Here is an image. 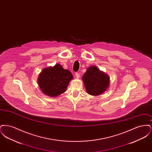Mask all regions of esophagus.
Segmentation results:
<instances>
[{
  "mask_svg": "<svg viewBox=\"0 0 152 152\" xmlns=\"http://www.w3.org/2000/svg\"><path fill=\"white\" fill-rule=\"evenodd\" d=\"M75 76L77 78H79L80 77V74L78 72H76L75 73Z\"/></svg>",
  "mask_w": 152,
  "mask_h": 152,
  "instance_id": "1",
  "label": "esophagus"
}]
</instances>
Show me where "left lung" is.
I'll return each mask as SVG.
<instances>
[{
	"label": "left lung",
	"instance_id": "1",
	"mask_svg": "<svg viewBox=\"0 0 152 152\" xmlns=\"http://www.w3.org/2000/svg\"><path fill=\"white\" fill-rule=\"evenodd\" d=\"M87 93L92 96H99L109 88L110 77L95 65L88 68L82 77Z\"/></svg>",
	"mask_w": 152,
	"mask_h": 152
}]
</instances>
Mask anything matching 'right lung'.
<instances>
[{"label": "right lung", "instance_id": "add662e5", "mask_svg": "<svg viewBox=\"0 0 152 152\" xmlns=\"http://www.w3.org/2000/svg\"><path fill=\"white\" fill-rule=\"evenodd\" d=\"M72 73L59 64L45 68L39 73L37 83L44 94L56 97L64 93L73 79Z\"/></svg>", "mask_w": 152, "mask_h": 152}]
</instances>
